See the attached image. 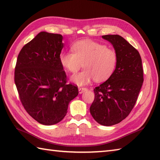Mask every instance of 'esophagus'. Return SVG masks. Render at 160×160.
Segmentation results:
<instances>
[{
    "label": "esophagus",
    "instance_id": "obj_1",
    "mask_svg": "<svg viewBox=\"0 0 160 160\" xmlns=\"http://www.w3.org/2000/svg\"><path fill=\"white\" fill-rule=\"evenodd\" d=\"M87 90V88H86V87H79V88H78V91H79L80 93H82Z\"/></svg>",
    "mask_w": 160,
    "mask_h": 160
}]
</instances>
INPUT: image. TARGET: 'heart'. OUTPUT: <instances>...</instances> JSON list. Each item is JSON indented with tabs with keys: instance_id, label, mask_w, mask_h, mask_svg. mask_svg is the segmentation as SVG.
<instances>
[{
	"instance_id": "obj_1",
	"label": "heart",
	"mask_w": 160,
	"mask_h": 160,
	"mask_svg": "<svg viewBox=\"0 0 160 160\" xmlns=\"http://www.w3.org/2000/svg\"><path fill=\"white\" fill-rule=\"evenodd\" d=\"M72 50L62 52L59 62L71 73H76L83 64L84 69L71 78L78 85H84L93 79L96 82L108 80L117 67V52L102 43L88 39L78 41L72 46Z\"/></svg>"
}]
</instances>
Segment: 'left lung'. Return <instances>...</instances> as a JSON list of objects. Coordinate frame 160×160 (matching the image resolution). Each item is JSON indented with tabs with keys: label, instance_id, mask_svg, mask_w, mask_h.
Here are the masks:
<instances>
[{
	"label": "left lung",
	"instance_id": "obj_1",
	"mask_svg": "<svg viewBox=\"0 0 160 160\" xmlns=\"http://www.w3.org/2000/svg\"><path fill=\"white\" fill-rule=\"evenodd\" d=\"M117 53L113 74L93 89L94 101L90 113L99 124L110 126L120 123L132 111L143 82L142 58L136 48L118 34L103 35Z\"/></svg>",
	"mask_w": 160,
	"mask_h": 160
}]
</instances>
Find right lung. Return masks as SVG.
I'll return each instance as SVG.
<instances>
[{
  "label": "right lung",
  "instance_id": "obj_1",
  "mask_svg": "<svg viewBox=\"0 0 160 160\" xmlns=\"http://www.w3.org/2000/svg\"><path fill=\"white\" fill-rule=\"evenodd\" d=\"M61 34L41 32L25 45L18 55L14 82L24 109L38 123L51 126L67 113L78 87L67 84L59 62L64 43Z\"/></svg>",
  "mask_w": 160,
  "mask_h": 160
}]
</instances>
